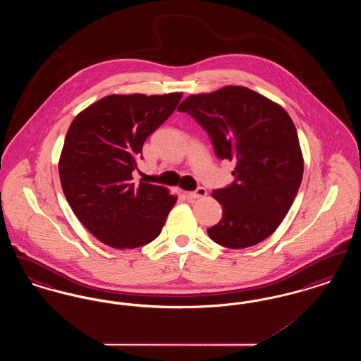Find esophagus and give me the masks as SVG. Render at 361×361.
Here are the masks:
<instances>
[{"mask_svg":"<svg viewBox=\"0 0 361 361\" xmlns=\"http://www.w3.org/2000/svg\"><path fill=\"white\" fill-rule=\"evenodd\" d=\"M206 195V188H203V187H199L196 190L187 193V196H188L189 199H202V197H204Z\"/></svg>","mask_w":361,"mask_h":361,"instance_id":"esophagus-1","label":"esophagus"}]
</instances>
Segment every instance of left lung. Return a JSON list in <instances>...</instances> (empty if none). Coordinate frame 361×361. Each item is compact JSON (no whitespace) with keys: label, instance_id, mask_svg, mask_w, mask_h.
<instances>
[{"label":"left lung","instance_id":"8db88e82","mask_svg":"<svg viewBox=\"0 0 361 361\" xmlns=\"http://www.w3.org/2000/svg\"><path fill=\"white\" fill-rule=\"evenodd\" d=\"M211 137L219 159L235 161L231 185L212 196L224 208L209 238L245 249L268 238L290 211L303 177L296 128L283 106L245 86L192 94L177 108Z\"/></svg>","mask_w":361,"mask_h":361}]
</instances>
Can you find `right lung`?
<instances>
[{"label":"right lung","instance_id":"add662e5","mask_svg":"<svg viewBox=\"0 0 361 361\" xmlns=\"http://www.w3.org/2000/svg\"><path fill=\"white\" fill-rule=\"evenodd\" d=\"M183 93L111 94L71 121L59 178L75 216L105 245L134 249L154 240L177 197L133 181L147 137L166 121Z\"/></svg>","mask_w":361,"mask_h":361}]
</instances>
